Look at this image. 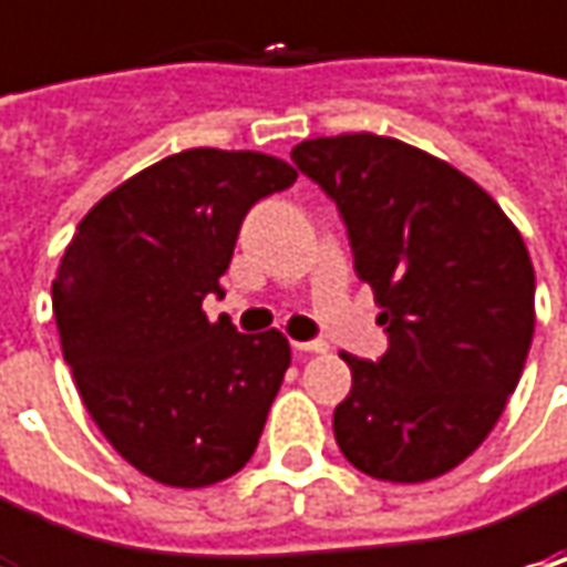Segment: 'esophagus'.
<instances>
[{
  "label": "esophagus",
  "mask_w": 567,
  "mask_h": 567,
  "mask_svg": "<svg viewBox=\"0 0 567 567\" xmlns=\"http://www.w3.org/2000/svg\"><path fill=\"white\" fill-rule=\"evenodd\" d=\"M293 350L299 357H309V353H328V343L324 340H293Z\"/></svg>",
  "instance_id": "esophagus-1"
}]
</instances>
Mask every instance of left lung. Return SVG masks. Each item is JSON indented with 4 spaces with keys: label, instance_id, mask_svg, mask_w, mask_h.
Masks as SVG:
<instances>
[{
    "label": "left lung",
    "instance_id": "1",
    "mask_svg": "<svg viewBox=\"0 0 567 567\" xmlns=\"http://www.w3.org/2000/svg\"><path fill=\"white\" fill-rule=\"evenodd\" d=\"M293 164L340 207L391 347L334 410L343 457L384 483H425L486 442L534 340V265L489 192L413 144L372 132L296 144Z\"/></svg>",
    "mask_w": 567,
    "mask_h": 567
}]
</instances>
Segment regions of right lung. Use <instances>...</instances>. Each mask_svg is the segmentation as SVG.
Returning <instances> with one entry per match:
<instances>
[{
	"label": "right lung",
	"mask_w": 567,
	"mask_h": 567,
	"mask_svg": "<svg viewBox=\"0 0 567 567\" xmlns=\"http://www.w3.org/2000/svg\"><path fill=\"white\" fill-rule=\"evenodd\" d=\"M258 151L192 147L125 179L84 214L53 280L62 357L103 439L173 489L249 464L290 340L207 321L249 207L293 186Z\"/></svg>",
	"instance_id": "1"
}]
</instances>
